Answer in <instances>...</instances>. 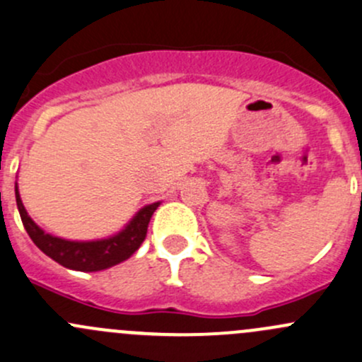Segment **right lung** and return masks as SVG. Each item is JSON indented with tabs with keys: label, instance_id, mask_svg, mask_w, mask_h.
<instances>
[{
	"label": "right lung",
	"instance_id": "add662e5",
	"mask_svg": "<svg viewBox=\"0 0 362 362\" xmlns=\"http://www.w3.org/2000/svg\"><path fill=\"white\" fill-rule=\"evenodd\" d=\"M15 199H17V208L18 213H21L22 223H24L25 230H28L29 238L33 239L34 245L43 251L45 255L53 258L57 264L72 269V271L83 272L104 271V269L112 267V265L130 258L139 250V246L142 245L144 239H146L147 226L151 222L152 213L159 206V203H154L142 208V210L136 213L135 218L128 223L127 229L114 235V238L102 239V241L78 243L66 241V239L45 234L30 220L24 204H22L21 196H18L17 187H15Z\"/></svg>",
	"mask_w": 362,
	"mask_h": 362
}]
</instances>
